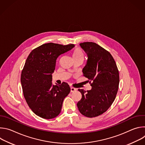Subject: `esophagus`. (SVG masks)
Wrapping results in <instances>:
<instances>
[{"label": "esophagus", "instance_id": "obj_1", "mask_svg": "<svg viewBox=\"0 0 145 145\" xmlns=\"http://www.w3.org/2000/svg\"><path fill=\"white\" fill-rule=\"evenodd\" d=\"M76 91V88H73V87H71V92H74V91Z\"/></svg>", "mask_w": 145, "mask_h": 145}]
</instances>
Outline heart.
Here are the masks:
<instances>
[{
	"label": "heart",
	"mask_w": 145,
	"mask_h": 145,
	"mask_svg": "<svg viewBox=\"0 0 145 145\" xmlns=\"http://www.w3.org/2000/svg\"><path fill=\"white\" fill-rule=\"evenodd\" d=\"M72 56L73 59H77V58H83L84 53L81 49L77 48L73 50L72 53Z\"/></svg>",
	"instance_id": "b5f03b06"
}]
</instances>
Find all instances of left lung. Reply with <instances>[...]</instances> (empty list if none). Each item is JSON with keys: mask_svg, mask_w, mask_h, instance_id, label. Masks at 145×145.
<instances>
[{"mask_svg": "<svg viewBox=\"0 0 145 145\" xmlns=\"http://www.w3.org/2000/svg\"><path fill=\"white\" fill-rule=\"evenodd\" d=\"M88 58L83 76L92 81L89 91L78 89L82 95L77 106L80 113L88 118L99 116L112 105L118 92L119 75L112 55L94 42L80 44Z\"/></svg>", "mask_w": 145, "mask_h": 145, "instance_id": "obj_1", "label": "left lung"}]
</instances>
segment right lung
I'll list each match as a JSON object with an SVG mask.
<instances>
[{
    "mask_svg": "<svg viewBox=\"0 0 145 145\" xmlns=\"http://www.w3.org/2000/svg\"><path fill=\"white\" fill-rule=\"evenodd\" d=\"M74 47L73 44H45L32 50L26 59L20 77L24 95L32 111L40 118L57 116L71 91L67 82L53 85L52 81L57 58Z\"/></svg>",
    "mask_w": 145,
    "mask_h": 145,
    "instance_id": "add662e5",
    "label": "right lung"
}]
</instances>
